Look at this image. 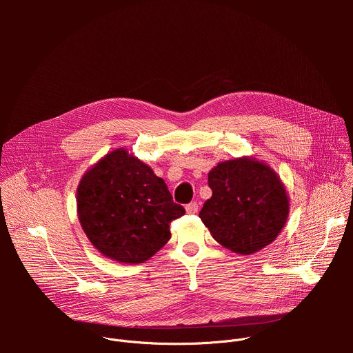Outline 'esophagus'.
<instances>
[{
    "instance_id": "1",
    "label": "esophagus",
    "mask_w": 353,
    "mask_h": 353,
    "mask_svg": "<svg viewBox=\"0 0 353 353\" xmlns=\"http://www.w3.org/2000/svg\"><path fill=\"white\" fill-rule=\"evenodd\" d=\"M185 211H187V214H196L198 212V204L191 203V204L185 205Z\"/></svg>"
}]
</instances>
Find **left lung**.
<instances>
[{"mask_svg":"<svg viewBox=\"0 0 353 353\" xmlns=\"http://www.w3.org/2000/svg\"><path fill=\"white\" fill-rule=\"evenodd\" d=\"M212 196L199 212L212 237L250 256L271 244L289 216V195L276 172L253 157L218 163L208 173Z\"/></svg>","mask_w":353,"mask_h":353,"instance_id":"1","label":"left lung"}]
</instances>
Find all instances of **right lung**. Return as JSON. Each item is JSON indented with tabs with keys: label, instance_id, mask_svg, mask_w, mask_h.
I'll return each mask as SVG.
<instances>
[{
	"label": "right lung",
	"instance_id": "obj_1",
	"mask_svg": "<svg viewBox=\"0 0 353 353\" xmlns=\"http://www.w3.org/2000/svg\"><path fill=\"white\" fill-rule=\"evenodd\" d=\"M79 223L92 245L121 264H141L170 239V222L185 214L163 179L125 148L88 169L77 188Z\"/></svg>",
	"mask_w": 353,
	"mask_h": 353
}]
</instances>
